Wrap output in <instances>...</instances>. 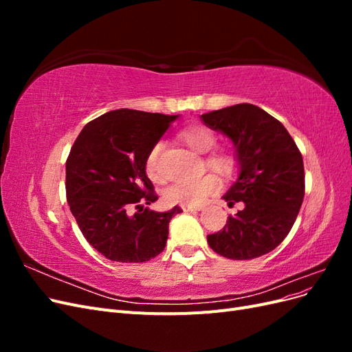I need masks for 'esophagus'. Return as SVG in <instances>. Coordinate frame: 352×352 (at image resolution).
<instances>
[{
  "instance_id": "obj_1",
  "label": "esophagus",
  "mask_w": 352,
  "mask_h": 352,
  "mask_svg": "<svg viewBox=\"0 0 352 352\" xmlns=\"http://www.w3.org/2000/svg\"><path fill=\"white\" fill-rule=\"evenodd\" d=\"M184 211H199L201 207H195V206H180Z\"/></svg>"
}]
</instances>
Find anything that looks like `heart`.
Listing matches in <instances>:
<instances>
[{"label": "heart", "mask_w": 352, "mask_h": 352, "mask_svg": "<svg viewBox=\"0 0 352 352\" xmlns=\"http://www.w3.org/2000/svg\"><path fill=\"white\" fill-rule=\"evenodd\" d=\"M190 150L199 154L210 153L217 145V138L211 129L202 124H195L185 127L179 133ZM163 141L155 142L145 157L146 175L154 180L160 179V154L163 151ZM206 166L214 170L221 176H232L238 168V158L229 151H214L206 158ZM220 188L219 179L214 175H206L194 180H180L172 184L164 190V198L170 204L180 206H199L210 195L217 192Z\"/></svg>", "instance_id": "obj_1"}]
</instances>
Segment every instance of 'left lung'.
<instances>
[{"mask_svg":"<svg viewBox=\"0 0 352 352\" xmlns=\"http://www.w3.org/2000/svg\"><path fill=\"white\" fill-rule=\"evenodd\" d=\"M201 119L235 144L239 177L223 199L245 206L207 242L230 260L257 258L287 236L300 212L305 194L302 155L285 126L257 105L236 104Z\"/></svg>","mask_w":352,"mask_h":352,"instance_id":"obj_1","label":"left lung"}]
</instances>
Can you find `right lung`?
I'll use <instances>...</instances> for the list:
<instances>
[{
    "label": "right lung",
    "instance_id": "obj_1",
    "mask_svg": "<svg viewBox=\"0 0 352 352\" xmlns=\"http://www.w3.org/2000/svg\"><path fill=\"white\" fill-rule=\"evenodd\" d=\"M176 119L114 110L89 122L74 141L66 162L67 202L85 239L105 258L144 263L163 252L168 223L182 208L157 212L141 206L158 198L145 157Z\"/></svg>",
    "mask_w": 352,
    "mask_h": 352
}]
</instances>
